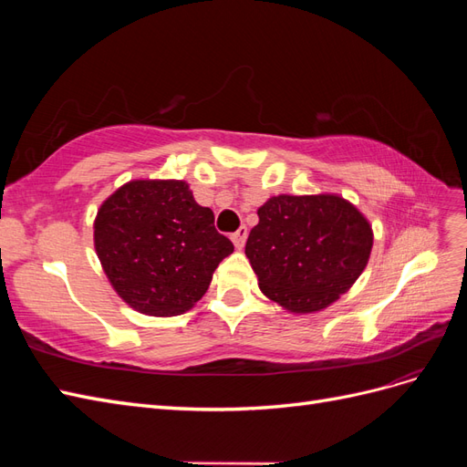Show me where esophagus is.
<instances>
[{
	"instance_id": "1",
	"label": "esophagus",
	"mask_w": 467,
	"mask_h": 467,
	"mask_svg": "<svg viewBox=\"0 0 467 467\" xmlns=\"http://www.w3.org/2000/svg\"><path fill=\"white\" fill-rule=\"evenodd\" d=\"M245 239H247V228H245V225H242V228H239L235 234H232V242L235 245V249H244Z\"/></svg>"
}]
</instances>
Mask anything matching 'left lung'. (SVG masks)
I'll use <instances>...</instances> for the list:
<instances>
[{
  "instance_id": "8db88e82",
  "label": "left lung",
  "mask_w": 467,
  "mask_h": 467,
  "mask_svg": "<svg viewBox=\"0 0 467 467\" xmlns=\"http://www.w3.org/2000/svg\"><path fill=\"white\" fill-rule=\"evenodd\" d=\"M257 214L245 255L261 292L288 312L331 306L370 259L372 225L338 194H278Z\"/></svg>"
}]
</instances>
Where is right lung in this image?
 Returning a JSON list of instances; mask_svg holds the SVG:
<instances>
[{"label": "right lung", "instance_id": "add662e5", "mask_svg": "<svg viewBox=\"0 0 467 467\" xmlns=\"http://www.w3.org/2000/svg\"><path fill=\"white\" fill-rule=\"evenodd\" d=\"M95 251L112 288L146 316H177L199 302L234 244L185 181H130L95 218Z\"/></svg>", "mask_w": 467, "mask_h": 467}]
</instances>
